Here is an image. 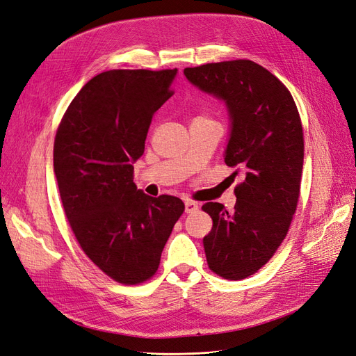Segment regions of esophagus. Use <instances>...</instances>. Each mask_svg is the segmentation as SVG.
Segmentation results:
<instances>
[{
    "mask_svg": "<svg viewBox=\"0 0 356 356\" xmlns=\"http://www.w3.org/2000/svg\"><path fill=\"white\" fill-rule=\"evenodd\" d=\"M185 209H186V213H195L196 209H198V204H196L195 201H191V200H188L186 202H185Z\"/></svg>",
    "mask_w": 356,
    "mask_h": 356,
    "instance_id": "1",
    "label": "esophagus"
}]
</instances>
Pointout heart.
Wrapping results in <instances>:
<instances>
[{
  "instance_id": "heart-1",
  "label": "heart",
  "mask_w": 356,
  "mask_h": 356,
  "mask_svg": "<svg viewBox=\"0 0 356 356\" xmlns=\"http://www.w3.org/2000/svg\"><path fill=\"white\" fill-rule=\"evenodd\" d=\"M198 118H204V117H198Z\"/></svg>"
}]
</instances>
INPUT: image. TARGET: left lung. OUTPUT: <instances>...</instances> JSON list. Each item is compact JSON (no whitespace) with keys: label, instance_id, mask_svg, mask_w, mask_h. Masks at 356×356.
Listing matches in <instances>:
<instances>
[{"label":"left lung","instance_id":"obj_1","mask_svg":"<svg viewBox=\"0 0 356 356\" xmlns=\"http://www.w3.org/2000/svg\"><path fill=\"white\" fill-rule=\"evenodd\" d=\"M188 81L226 102L232 120L225 161L245 173L234 188L236 205L207 202L213 218L204 238L208 267L220 277L242 280L273 258L296 211L304 130L289 89L251 60L208 63L185 69Z\"/></svg>","mask_w":356,"mask_h":356}]
</instances>
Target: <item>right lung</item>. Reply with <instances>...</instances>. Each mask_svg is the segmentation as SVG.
Instances as JSON below:
<instances>
[{
    "mask_svg": "<svg viewBox=\"0 0 356 356\" xmlns=\"http://www.w3.org/2000/svg\"><path fill=\"white\" fill-rule=\"evenodd\" d=\"M177 69L108 70L92 77L65 110L54 140V173L82 251L122 284L149 280L185 211L171 195H145L134 163L154 113L175 94Z\"/></svg>",
    "mask_w": 356,
    "mask_h": 356,
    "instance_id": "obj_1",
    "label": "right lung"
}]
</instances>
